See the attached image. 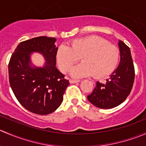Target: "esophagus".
<instances>
[{
  "mask_svg": "<svg viewBox=\"0 0 146 146\" xmlns=\"http://www.w3.org/2000/svg\"><path fill=\"white\" fill-rule=\"evenodd\" d=\"M80 80H73V79H70V80H69V82H70V83H77V82H79Z\"/></svg>",
  "mask_w": 146,
  "mask_h": 146,
  "instance_id": "obj_1",
  "label": "esophagus"
}]
</instances>
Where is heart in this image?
Here are the masks:
<instances>
[{
	"instance_id": "obj_1",
	"label": "heart",
	"mask_w": 146,
	"mask_h": 146,
	"mask_svg": "<svg viewBox=\"0 0 146 146\" xmlns=\"http://www.w3.org/2000/svg\"><path fill=\"white\" fill-rule=\"evenodd\" d=\"M119 57L120 51L116 46L95 35L73 39L69 46H60L56 52L57 63L64 73L81 58V64L70 70V75L74 78L92 75L96 78L106 77L115 70Z\"/></svg>"
}]
</instances>
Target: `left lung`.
I'll return each mask as SVG.
<instances>
[{
	"label": "left lung",
	"instance_id": "1",
	"mask_svg": "<svg viewBox=\"0 0 146 146\" xmlns=\"http://www.w3.org/2000/svg\"><path fill=\"white\" fill-rule=\"evenodd\" d=\"M120 62L105 83L98 81L88 100L100 109H111L121 104L131 91L135 78L134 66L130 48L119 40Z\"/></svg>",
	"mask_w": 146,
	"mask_h": 146
}]
</instances>
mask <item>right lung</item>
<instances>
[{"label": "right lung", "mask_w": 146, "mask_h": 146, "mask_svg": "<svg viewBox=\"0 0 146 146\" xmlns=\"http://www.w3.org/2000/svg\"><path fill=\"white\" fill-rule=\"evenodd\" d=\"M56 39L38 36L22 42L12 54L9 81L15 96L28 111L39 115L54 112L62 103L69 81L56 67ZM41 53L46 62L42 67L34 66L31 54Z\"/></svg>", "instance_id": "obj_1"}]
</instances>
